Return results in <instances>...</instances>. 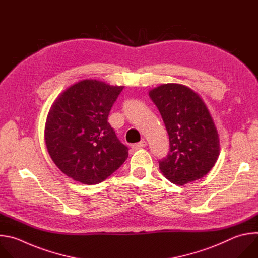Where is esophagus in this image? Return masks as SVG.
<instances>
[{
    "label": "esophagus",
    "mask_w": 258,
    "mask_h": 258,
    "mask_svg": "<svg viewBox=\"0 0 258 258\" xmlns=\"http://www.w3.org/2000/svg\"><path fill=\"white\" fill-rule=\"evenodd\" d=\"M131 146H132V148H134V149H140V148H143V147L146 146V141L141 140L140 142L135 143V144H132Z\"/></svg>",
    "instance_id": "1"
}]
</instances>
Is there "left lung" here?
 Masks as SVG:
<instances>
[{"label": "left lung", "mask_w": 258, "mask_h": 258, "mask_svg": "<svg viewBox=\"0 0 258 258\" xmlns=\"http://www.w3.org/2000/svg\"><path fill=\"white\" fill-rule=\"evenodd\" d=\"M167 132L170 149L159 161L162 174L182 186L207 175L220 154L218 131L208 108L192 89L168 83L149 91Z\"/></svg>", "instance_id": "left-lung-1"}]
</instances>
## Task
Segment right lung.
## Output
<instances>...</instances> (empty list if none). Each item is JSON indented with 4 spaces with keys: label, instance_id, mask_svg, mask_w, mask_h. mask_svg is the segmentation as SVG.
I'll return each mask as SVG.
<instances>
[{
    "label": "right lung",
    "instance_id": "1",
    "mask_svg": "<svg viewBox=\"0 0 258 258\" xmlns=\"http://www.w3.org/2000/svg\"><path fill=\"white\" fill-rule=\"evenodd\" d=\"M123 88L86 79L65 90L51 106L45 145L56 166L73 180L98 184L128 158L129 148L108 123Z\"/></svg>",
    "mask_w": 258,
    "mask_h": 258
}]
</instances>
